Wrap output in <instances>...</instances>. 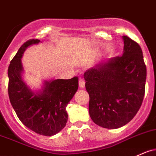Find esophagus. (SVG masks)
Segmentation results:
<instances>
[{
	"mask_svg": "<svg viewBox=\"0 0 156 156\" xmlns=\"http://www.w3.org/2000/svg\"><path fill=\"white\" fill-rule=\"evenodd\" d=\"M79 87L81 88H83L85 87V81L82 78H80L79 79Z\"/></svg>",
	"mask_w": 156,
	"mask_h": 156,
	"instance_id": "34e87169",
	"label": "esophagus"
}]
</instances>
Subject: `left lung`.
<instances>
[{
    "label": "left lung",
    "instance_id": "1",
    "mask_svg": "<svg viewBox=\"0 0 156 156\" xmlns=\"http://www.w3.org/2000/svg\"><path fill=\"white\" fill-rule=\"evenodd\" d=\"M123 39V55L95 65L83 75L90 117L107 129L129 123L139 110L145 93L147 68L141 48L128 36Z\"/></svg>",
    "mask_w": 156,
    "mask_h": 156
}]
</instances>
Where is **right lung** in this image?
I'll return each instance as SVG.
<instances>
[{
    "label": "right lung",
    "instance_id": "add662e5",
    "mask_svg": "<svg viewBox=\"0 0 156 156\" xmlns=\"http://www.w3.org/2000/svg\"><path fill=\"white\" fill-rule=\"evenodd\" d=\"M39 42L38 39L27 41L10 61L8 94L15 113L27 127L39 135L51 136L66 126V107L78 90V78L46 81L40 93L31 91L21 79L20 58L26 48Z\"/></svg>",
    "mask_w": 156,
    "mask_h": 156
}]
</instances>
